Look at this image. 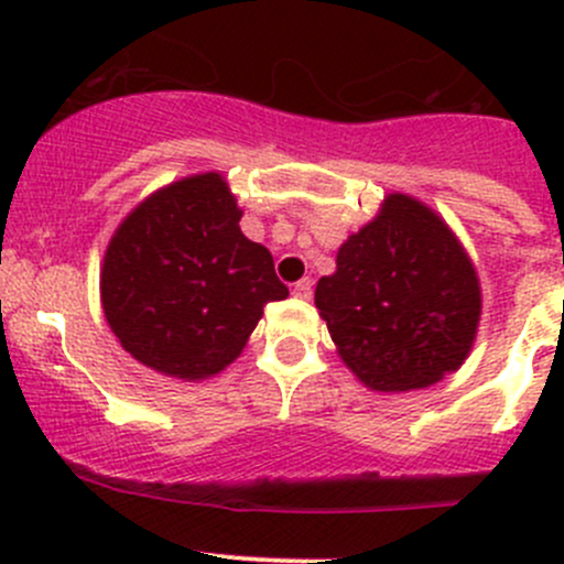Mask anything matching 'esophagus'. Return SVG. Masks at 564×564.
<instances>
[{
    "label": "esophagus",
    "instance_id": "esophagus-1",
    "mask_svg": "<svg viewBox=\"0 0 564 564\" xmlns=\"http://www.w3.org/2000/svg\"><path fill=\"white\" fill-rule=\"evenodd\" d=\"M292 292H294V297L311 300V294H314V281H311V278H303V281L294 283Z\"/></svg>",
    "mask_w": 564,
    "mask_h": 564
}]
</instances>
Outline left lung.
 <instances>
[{
	"label": "left lung",
	"instance_id": "1",
	"mask_svg": "<svg viewBox=\"0 0 564 564\" xmlns=\"http://www.w3.org/2000/svg\"><path fill=\"white\" fill-rule=\"evenodd\" d=\"M316 283L338 355L379 392L423 390L458 371L480 322V283L445 220L390 193Z\"/></svg>",
	"mask_w": 564,
	"mask_h": 564
}]
</instances>
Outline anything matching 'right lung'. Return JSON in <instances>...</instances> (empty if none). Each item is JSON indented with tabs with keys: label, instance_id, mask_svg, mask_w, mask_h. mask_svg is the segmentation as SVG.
Returning a JSON list of instances; mask_svg holds the SVG:
<instances>
[{
	"label": "right lung",
	"instance_id": "1",
	"mask_svg": "<svg viewBox=\"0 0 564 564\" xmlns=\"http://www.w3.org/2000/svg\"><path fill=\"white\" fill-rule=\"evenodd\" d=\"M240 218L226 180L209 172L161 187L113 231L100 297L141 366L185 382L213 377L240 357L264 305L289 297Z\"/></svg>",
	"mask_w": 564,
	"mask_h": 564
}]
</instances>
